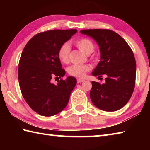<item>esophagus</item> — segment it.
Instances as JSON below:
<instances>
[{
	"instance_id": "1",
	"label": "esophagus",
	"mask_w": 150,
	"mask_h": 150,
	"mask_svg": "<svg viewBox=\"0 0 150 150\" xmlns=\"http://www.w3.org/2000/svg\"><path fill=\"white\" fill-rule=\"evenodd\" d=\"M85 81V80L84 79H77V83H83V82H84Z\"/></svg>"
}]
</instances>
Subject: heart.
Here are the masks:
<instances>
[{"label": "heart", "mask_w": 150, "mask_h": 150, "mask_svg": "<svg viewBox=\"0 0 150 150\" xmlns=\"http://www.w3.org/2000/svg\"><path fill=\"white\" fill-rule=\"evenodd\" d=\"M74 44L86 55L92 54L95 50L93 43L87 38H80L74 41ZM71 47L69 44L65 43L62 45L58 50L57 55L59 59L63 63L69 62V53ZM90 67L87 65H73L68 67L67 72L70 75L76 77H85L88 71H89Z\"/></svg>", "instance_id": "obj_1"}]
</instances>
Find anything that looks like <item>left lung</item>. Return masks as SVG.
I'll list each match as a JSON object with an SVG mask.
<instances>
[{"mask_svg":"<svg viewBox=\"0 0 150 150\" xmlns=\"http://www.w3.org/2000/svg\"><path fill=\"white\" fill-rule=\"evenodd\" d=\"M80 32L92 38L99 47L100 62L92 75L106 76L102 85L92 81L91 100L100 110H118L130 100L135 86L136 64L132 51L120 35L110 30H83Z\"/></svg>","mask_w":150,"mask_h":150,"instance_id":"left-lung-1","label":"left lung"}]
</instances>
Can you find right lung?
Here are the masks:
<instances>
[{"mask_svg": "<svg viewBox=\"0 0 150 150\" xmlns=\"http://www.w3.org/2000/svg\"><path fill=\"white\" fill-rule=\"evenodd\" d=\"M77 30H54L39 33L24 48L18 65V81L24 98L39 115L52 116L64 109L77 80L73 77L61 79L56 85L53 77L65 74L57 53Z\"/></svg>", "mask_w": 150, "mask_h": 150, "instance_id": "obj_1", "label": "right lung"}]
</instances>
